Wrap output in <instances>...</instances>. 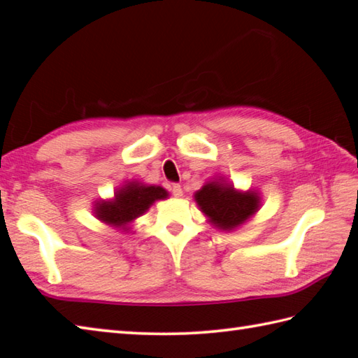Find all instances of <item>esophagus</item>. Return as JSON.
<instances>
[{
    "mask_svg": "<svg viewBox=\"0 0 358 358\" xmlns=\"http://www.w3.org/2000/svg\"><path fill=\"white\" fill-rule=\"evenodd\" d=\"M170 189H171V194L174 197H180L182 196V187L179 184H173Z\"/></svg>",
    "mask_w": 358,
    "mask_h": 358,
    "instance_id": "34e87169",
    "label": "esophagus"
}]
</instances>
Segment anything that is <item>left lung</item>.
I'll list each match as a JSON object with an SVG mask.
<instances>
[{"instance_id": "left-lung-1", "label": "left lung", "mask_w": 358, "mask_h": 358, "mask_svg": "<svg viewBox=\"0 0 358 358\" xmlns=\"http://www.w3.org/2000/svg\"><path fill=\"white\" fill-rule=\"evenodd\" d=\"M194 201L208 222L222 231H231L256 214L260 196L256 192H237L224 179L211 180L196 192Z\"/></svg>"}]
</instances>
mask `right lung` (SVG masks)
<instances>
[{
	"label": "right lung",
	"mask_w": 358,
	"mask_h": 358,
	"mask_svg": "<svg viewBox=\"0 0 358 358\" xmlns=\"http://www.w3.org/2000/svg\"><path fill=\"white\" fill-rule=\"evenodd\" d=\"M166 189L157 185H144L141 182H129L115 193V199L102 201L94 205L96 217L107 225L129 231L130 222L147 213L159 199H166Z\"/></svg>",
	"instance_id": "obj_1"
}]
</instances>
